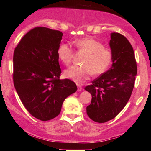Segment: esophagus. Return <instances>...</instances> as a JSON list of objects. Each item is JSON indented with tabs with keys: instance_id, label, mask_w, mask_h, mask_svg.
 I'll return each mask as SVG.
<instances>
[{
	"instance_id": "obj_1",
	"label": "esophagus",
	"mask_w": 151,
	"mask_h": 151,
	"mask_svg": "<svg viewBox=\"0 0 151 151\" xmlns=\"http://www.w3.org/2000/svg\"><path fill=\"white\" fill-rule=\"evenodd\" d=\"M77 90L78 91H80L82 90V86H81V85H79V84H77Z\"/></svg>"
}]
</instances>
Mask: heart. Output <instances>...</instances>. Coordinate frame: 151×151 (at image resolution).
Segmentation results:
<instances>
[{
    "label": "heart",
    "mask_w": 151,
    "mask_h": 151,
    "mask_svg": "<svg viewBox=\"0 0 151 151\" xmlns=\"http://www.w3.org/2000/svg\"><path fill=\"white\" fill-rule=\"evenodd\" d=\"M78 50L87 54L84 66H71L65 71V77L72 79L77 84H81L89 79L93 73L101 74L109 68L112 63L113 54L110 50L104 47L103 43L93 38L86 37L74 42ZM58 57L64 65H68L73 58L74 51L67 43H62L58 47Z\"/></svg>",
    "instance_id": "b5f03b06"
}]
</instances>
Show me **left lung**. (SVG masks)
I'll return each mask as SVG.
<instances>
[{
    "label": "left lung",
    "instance_id": "8db88e82",
    "mask_svg": "<svg viewBox=\"0 0 151 151\" xmlns=\"http://www.w3.org/2000/svg\"><path fill=\"white\" fill-rule=\"evenodd\" d=\"M112 66L84 89L91 94L86 114L91 120L105 123L115 118L131 97L137 74L134 52L131 43L118 32L111 34Z\"/></svg>",
    "mask_w": 151,
    "mask_h": 151
}]
</instances>
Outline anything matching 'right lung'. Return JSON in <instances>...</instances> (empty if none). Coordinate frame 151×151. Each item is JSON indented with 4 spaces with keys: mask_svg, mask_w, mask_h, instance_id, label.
I'll return each instance as SVG.
<instances>
[{
    "mask_svg": "<svg viewBox=\"0 0 151 151\" xmlns=\"http://www.w3.org/2000/svg\"><path fill=\"white\" fill-rule=\"evenodd\" d=\"M62 32L36 27L27 32L13 54V83L22 104L32 116L49 121L60 114L63 101L77 87L60 79L58 57Z\"/></svg>",
    "mask_w": 151,
    "mask_h": 151,
    "instance_id": "add662e5",
    "label": "right lung"
}]
</instances>
